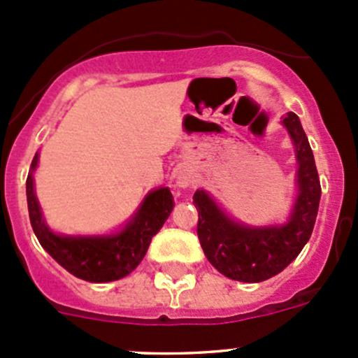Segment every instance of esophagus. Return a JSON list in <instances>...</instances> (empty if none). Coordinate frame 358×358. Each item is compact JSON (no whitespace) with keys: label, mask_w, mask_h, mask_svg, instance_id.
<instances>
[{"label":"esophagus","mask_w":358,"mask_h":358,"mask_svg":"<svg viewBox=\"0 0 358 358\" xmlns=\"http://www.w3.org/2000/svg\"><path fill=\"white\" fill-rule=\"evenodd\" d=\"M190 178H192V176H190V173L187 171V169L180 168L178 171H176V183H178L180 187H189Z\"/></svg>","instance_id":"34e87169"}]
</instances>
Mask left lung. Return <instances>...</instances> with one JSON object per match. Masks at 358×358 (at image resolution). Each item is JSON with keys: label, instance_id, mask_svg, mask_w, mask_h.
Masks as SVG:
<instances>
[{"label": "left lung", "instance_id": "obj_1", "mask_svg": "<svg viewBox=\"0 0 358 358\" xmlns=\"http://www.w3.org/2000/svg\"><path fill=\"white\" fill-rule=\"evenodd\" d=\"M282 124L289 131L298 161V197L289 220L277 227H248L230 218L204 190L194 194L199 213L197 236L206 258L232 280L262 282L282 272L312 236L320 202V180L308 138L298 115L287 112Z\"/></svg>", "mask_w": 358, "mask_h": 358}]
</instances>
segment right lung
Here are the masks:
<instances>
[{"label":"right lung","mask_w":358,"mask_h":358,"mask_svg":"<svg viewBox=\"0 0 358 358\" xmlns=\"http://www.w3.org/2000/svg\"><path fill=\"white\" fill-rule=\"evenodd\" d=\"M38 154L32 159L31 171L25 182L29 220L39 244L67 272L88 282H110L131 273L145 256L150 241L164 225L173 211L171 192L166 187L152 190L142 202L138 211L112 236L72 237L52 232L43 218L41 208L34 194V173Z\"/></svg>","instance_id":"1"}]
</instances>
